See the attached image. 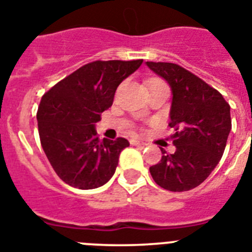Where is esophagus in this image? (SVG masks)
Listing matches in <instances>:
<instances>
[{
  "mask_svg": "<svg viewBox=\"0 0 252 252\" xmlns=\"http://www.w3.org/2000/svg\"><path fill=\"white\" fill-rule=\"evenodd\" d=\"M131 145H135V147H144L145 143L143 141H139V140H131Z\"/></svg>",
  "mask_w": 252,
  "mask_h": 252,
  "instance_id": "obj_1",
  "label": "esophagus"
}]
</instances>
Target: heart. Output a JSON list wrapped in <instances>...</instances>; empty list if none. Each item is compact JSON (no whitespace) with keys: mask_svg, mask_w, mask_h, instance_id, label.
<instances>
[{"mask_svg":"<svg viewBox=\"0 0 252 252\" xmlns=\"http://www.w3.org/2000/svg\"><path fill=\"white\" fill-rule=\"evenodd\" d=\"M153 83H158V81H152V84H153Z\"/></svg>","mask_w":252,"mask_h":252,"instance_id":"heart-1","label":"heart"}]
</instances>
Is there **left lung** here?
I'll return each mask as SVG.
<instances>
[{"label":"left lung","instance_id":"left-lung-1","mask_svg":"<svg viewBox=\"0 0 252 252\" xmlns=\"http://www.w3.org/2000/svg\"><path fill=\"white\" fill-rule=\"evenodd\" d=\"M171 88L169 127L173 154L162 150V159L150 167L157 185L181 192L195 189L208 178L222 158L228 139L231 107L218 90L176 63L147 62Z\"/></svg>","mask_w":252,"mask_h":252}]
</instances>
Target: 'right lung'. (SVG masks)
Here are the masks:
<instances>
[{
    "label": "right lung",
    "mask_w": 252,
    "mask_h": 252,
    "mask_svg": "<svg viewBox=\"0 0 252 252\" xmlns=\"http://www.w3.org/2000/svg\"><path fill=\"white\" fill-rule=\"evenodd\" d=\"M141 63L90 62L42 96L36 113L40 144L57 176L72 188H100L115 175L120 153L130 143L124 137L100 141L95 124L113 103L118 85Z\"/></svg>",
    "instance_id": "obj_1"
}]
</instances>
